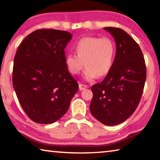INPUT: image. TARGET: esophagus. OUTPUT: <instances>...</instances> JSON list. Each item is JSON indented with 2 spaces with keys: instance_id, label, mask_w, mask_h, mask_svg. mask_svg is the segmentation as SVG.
<instances>
[{
  "instance_id": "34e87169",
  "label": "esophagus",
  "mask_w": 160,
  "mask_h": 160,
  "mask_svg": "<svg viewBox=\"0 0 160 160\" xmlns=\"http://www.w3.org/2000/svg\"><path fill=\"white\" fill-rule=\"evenodd\" d=\"M88 88V86L85 85H83V84H80L79 85V89L80 90H85V89Z\"/></svg>"
}]
</instances>
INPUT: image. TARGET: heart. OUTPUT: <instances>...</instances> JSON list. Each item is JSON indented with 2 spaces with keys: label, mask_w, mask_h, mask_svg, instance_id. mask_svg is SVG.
Here are the masks:
<instances>
[{
  "label": "heart",
  "mask_w": 160,
  "mask_h": 160,
  "mask_svg": "<svg viewBox=\"0 0 160 160\" xmlns=\"http://www.w3.org/2000/svg\"><path fill=\"white\" fill-rule=\"evenodd\" d=\"M75 50L77 55L68 53L66 56L67 68L72 75L79 74L84 65V78L88 81L109 73L116 54L115 43L109 38L84 37L75 44Z\"/></svg>",
  "instance_id": "heart-1"
}]
</instances>
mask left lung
I'll list each match as a JSON object with an SVG mask.
<instances>
[{"label": "left lung", "instance_id": "8db88e82", "mask_svg": "<svg viewBox=\"0 0 160 160\" xmlns=\"http://www.w3.org/2000/svg\"><path fill=\"white\" fill-rule=\"evenodd\" d=\"M114 38L116 51L113 66L101 83L92 86L90 110L107 126L125 121L136 109L146 80L144 56L136 42L123 29L104 28Z\"/></svg>", "mask_w": 160, "mask_h": 160}]
</instances>
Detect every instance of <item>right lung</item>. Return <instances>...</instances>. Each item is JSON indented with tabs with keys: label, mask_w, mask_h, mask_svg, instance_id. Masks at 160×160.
Instances as JSON below:
<instances>
[{
	"label": "right lung",
	"mask_w": 160,
	"mask_h": 160,
	"mask_svg": "<svg viewBox=\"0 0 160 160\" xmlns=\"http://www.w3.org/2000/svg\"><path fill=\"white\" fill-rule=\"evenodd\" d=\"M72 35L42 29L23 40L14 58L12 85L19 102L34 122H56L67 112L78 84L66 64L64 48Z\"/></svg>",
	"instance_id": "1"
}]
</instances>
